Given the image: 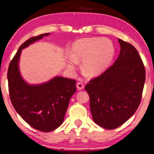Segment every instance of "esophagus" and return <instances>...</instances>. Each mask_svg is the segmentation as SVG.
<instances>
[{
	"label": "esophagus",
	"instance_id": "34e87169",
	"mask_svg": "<svg viewBox=\"0 0 154 154\" xmlns=\"http://www.w3.org/2000/svg\"><path fill=\"white\" fill-rule=\"evenodd\" d=\"M76 88L78 90L81 91V90H83L84 89V85L82 83V82H78L76 84Z\"/></svg>",
	"mask_w": 154,
	"mask_h": 154
}]
</instances>
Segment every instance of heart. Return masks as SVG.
<instances>
[{
  "instance_id": "b5f03b06",
  "label": "heart",
  "mask_w": 154,
  "mask_h": 154,
  "mask_svg": "<svg viewBox=\"0 0 154 154\" xmlns=\"http://www.w3.org/2000/svg\"><path fill=\"white\" fill-rule=\"evenodd\" d=\"M115 54L114 44L109 39L95 37L78 39L72 45L67 67L74 70L78 61L82 60L84 73L90 77L98 76L109 68Z\"/></svg>"
}]
</instances>
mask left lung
Masks as SVG:
<instances>
[{
    "mask_svg": "<svg viewBox=\"0 0 154 154\" xmlns=\"http://www.w3.org/2000/svg\"><path fill=\"white\" fill-rule=\"evenodd\" d=\"M121 51L112 66L90 81L85 91L94 122L113 129L129 120L140 104L145 69L135 47L118 39Z\"/></svg>",
    "mask_w": 154,
    "mask_h": 154,
    "instance_id": "obj_1",
    "label": "left lung"
}]
</instances>
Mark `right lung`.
I'll use <instances>...</instances> for the list:
<instances>
[{
	"instance_id": "1",
	"label": "right lung",
	"mask_w": 154,
	"mask_h": 154,
	"mask_svg": "<svg viewBox=\"0 0 154 154\" xmlns=\"http://www.w3.org/2000/svg\"><path fill=\"white\" fill-rule=\"evenodd\" d=\"M50 33L31 37L18 49L9 66V92L13 107L22 119L33 128L50 132L60 127L72 96L76 91L75 81L55 76L38 85H30L19 70L22 51Z\"/></svg>"
}]
</instances>
